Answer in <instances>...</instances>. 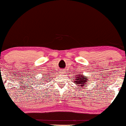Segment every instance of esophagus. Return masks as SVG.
Here are the masks:
<instances>
[{"instance_id": "obj_1", "label": "esophagus", "mask_w": 126, "mask_h": 126, "mask_svg": "<svg viewBox=\"0 0 126 126\" xmlns=\"http://www.w3.org/2000/svg\"><path fill=\"white\" fill-rule=\"evenodd\" d=\"M65 71H66V70H64V69H62V70H60V72H61L62 73V72H63V73H64V72H65Z\"/></svg>"}]
</instances>
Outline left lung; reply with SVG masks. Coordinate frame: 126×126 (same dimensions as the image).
<instances>
[{
  "label": "left lung",
  "instance_id": "obj_1",
  "mask_svg": "<svg viewBox=\"0 0 126 126\" xmlns=\"http://www.w3.org/2000/svg\"><path fill=\"white\" fill-rule=\"evenodd\" d=\"M87 79L86 77H83V76H81V75H79V76H78V78H76V79H75V82H76L75 84H81L82 86H83L85 83H86V81H87Z\"/></svg>",
  "mask_w": 126,
  "mask_h": 126
}]
</instances>
